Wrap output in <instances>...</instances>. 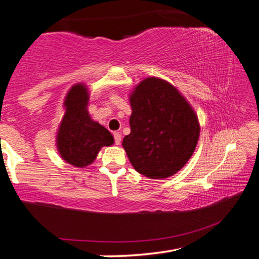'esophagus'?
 <instances>
[{"instance_id": "esophagus-1", "label": "esophagus", "mask_w": 259, "mask_h": 259, "mask_svg": "<svg viewBox=\"0 0 259 259\" xmlns=\"http://www.w3.org/2000/svg\"><path fill=\"white\" fill-rule=\"evenodd\" d=\"M114 140H115L116 145H120L121 140H122V136L120 133H114Z\"/></svg>"}]
</instances>
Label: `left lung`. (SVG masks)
<instances>
[{
    "instance_id": "obj_1",
    "label": "left lung",
    "mask_w": 259,
    "mask_h": 259,
    "mask_svg": "<svg viewBox=\"0 0 259 259\" xmlns=\"http://www.w3.org/2000/svg\"><path fill=\"white\" fill-rule=\"evenodd\" d=\"M130 134L122 142L135 170L153 179L170 177L191 159L200 124L191 104L176 87L146 77L129 95Z\"/></svg>"
}]
</instances>
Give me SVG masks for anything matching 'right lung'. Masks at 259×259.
<instances>
[{"label": "right lung", "mask_w": 259, "mask_h": 259, "mask_svg": "<svg viewBox=\"0 0 259 259\" xmlns=\"http://www.w3.org/2000/svg\"><path fill=\"white\" fill-rule=\"evenodd\" d=\"M89 89L84 83L71 87L64 100L65 113L56 135V146L65 162L76 168L93 163L100 148L114 144L112 134L88 112Z\"/></svg>", "instance_id": "right-lung-1"}]
</instances>
